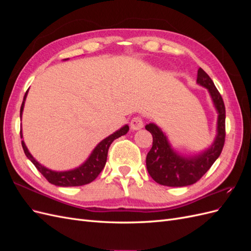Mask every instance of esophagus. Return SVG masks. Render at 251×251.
Returning <instances> with one entry per match:
<instances>
[{
    "mask_svg": "<svg viewBox=\"0 0 251 251\" xmlns=\"http://www.w3.org/2000/svg\"><path fill=\"white\" fill-rule=\"evenodd\" d=\"M143 127V120L140 116H135L131 120V128L134 131L140 130V128Z\"/></svg>",
    "mask_w": 251,
    "mask_h": 251,
    "instance_id": "esophagus-1",
    "label": "esophagus"
}]
</instances>
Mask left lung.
<instances>
[{
  "instance_id": "1",
  "label": "left lung",
  "mask_w": 251,
  "mask_h": 251,
  "mask_svg": "<svg viewBox=\"0 0 251 251\" xmlns=\"http://www.w3.org/2000/svg\"><path fill=\"white\" fill-rule=\"evenodd\" d=\"M197 82L206 88L218 112L217 136L210 148L203 153L185 157L174 151L165 134L155 124L146 126L153 136V147L147 156V169L150 176L157 183L165 186H187L202 178L221 154L225 142V105L214 81L201 68L198 70Z\"/></svg>"
}]
</instances>
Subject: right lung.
<instances>
[{"instance_id":"add662e5","label":"right lung","mask_w":251,"mask_h":251,"mask_svg":"<svg viewBox=\"0 0 251 251\" xmlns=\"http://www.w3.org/2000/svg\"><path fill=\"white\" fill-rule=\"evenodd\" d=\"M27 93L28 91L25 93L24 100L22 102L21 113H20L21 118H22L23 110H24V104L27 97ZM127 131H128L127 125L120 127L118 131L108 136L107 138H104L103 140H101L100 143H98L95 147V149L93 150L92 153H91V155L89 156V158L80 166H78V168L74 170L65 171V172L51 171L47 168H45V166L42 165L41 163L37 162L33 158V156L29 153L27 147L25 146L24 140H22V147H23V150H24V153L27 156V158L34 164L37 171H39L51 184H54L56 186H64V187L65 186H80V185L91 183V182L96 179V177L103 170L105 162H107L108 151L111 143L115 139L119 138L120 136L126 135ZM21 138H23L22 131H21Z\"/></svg>"}]
</instances>
